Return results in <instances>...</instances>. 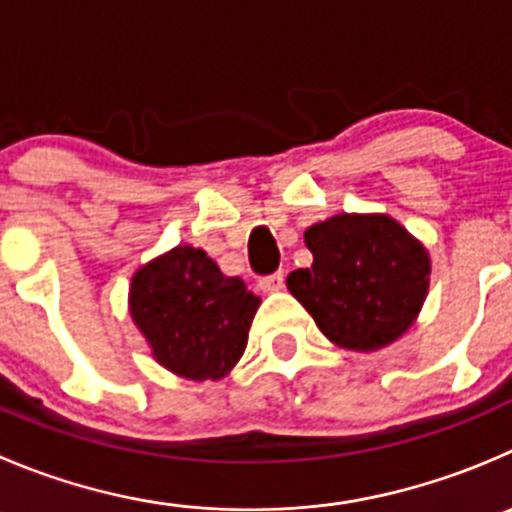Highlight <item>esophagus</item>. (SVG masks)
<instances>
[{
	"label": "esophagus",
	"instance_id": "esophagus-1",
	"mask_svg": "<svg viewBox=\"0 0 512 512\" xmlns=\"http://www.w3.org/2000/svg\"><path fill=\"white\" fill-rule=\"evenodd\" d=\"M257 285H260L262 292H275L285 285V272H272V275L257 277Z\"/></svg>",
	"mask_w": 512,
	"mask_h": 512
}]
</instances>
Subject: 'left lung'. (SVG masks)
<instances>
[{
  "instance_id": "1",
  "label": "left lung",
  "mask_w": 512,
  "mask_h": 512,
  "mask_svg": "<svg viewBox=\"0 0 512 512\" xmlns=\"http://www.w3.org/2000/svg\"><path fill=\"white\" fill-rule=\"evenodd\" d=\"M312 265L287 287L335 345L377 350L398 340L428 292L430 260L393 217L337 215L305 232Z\"/></svg>"
}]
</instances>
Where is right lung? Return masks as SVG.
I'll use <instances>...</instances> for the list:
<instances>
[{
    "instance_id": "right-lung-1",
    "label": "right lung",
    "mask_w": 512,
    "mask_h": 512,
    "mask_svg": "<svg viewBox=\"0 0 512 512\" xmlns=\"http://www.w3.org/2000/svg\"><path fill=\"white\" fill-rule=\"evenodd\" d=\"M257 305L240 277L190 245L152 260L130 287V312L157 362L190 380H220L235 367Z\"/></svg>"
}]
</instances>
